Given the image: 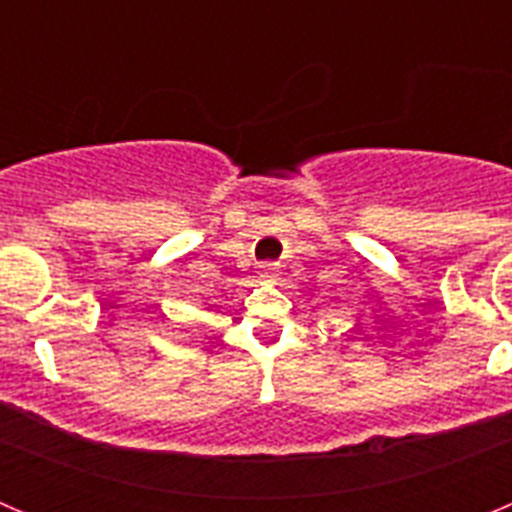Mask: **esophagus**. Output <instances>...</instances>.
<instances>
[{
  "mask_svg": "<svg viewBox=\"0 0 512 512\" xmlns=\"http://www.w3.org/2000/svg\"><path fill=\"white\" fill-rule=\"evenodd\" d=\"M277 264H266L264 266V269H261V274H264V277H269V279H274V277H277Z\"/></svg>",
  "mask_w": 512,
  "mask_h": 512,
  "instance_id": "esophagus-1",
  "label": "esophagus"
}]
</instances>
